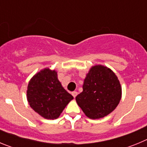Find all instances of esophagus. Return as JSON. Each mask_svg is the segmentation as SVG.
Here are the masks:
<instances>
[{"label": "esophagus", "instance_id": "1", "mask_svg": "<svg viewBox=\"0 0 147 147\" xmlns=\"http://www.w3.org/2000/svg\"><path fill=\"white\" fill-rule=\"evenodd\" d=\"M71 94H72L73 96H74V98H75V97H76V96H77L78 93H77V92H76V91H73L72 93H71Z\"/></svg>", "mask_w": 147, "mask_h": 147}]
</instances>
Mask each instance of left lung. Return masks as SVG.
<instances>
[{
	"label": "left lung",
	"mask_w": 147,
	"mask_h": 147,
	"mask_svg": "<svg viewBox=\"0 0 147 147\" xmlns=\"http://www.w3.org/2000/svg\"><path fill=\"white\" fill-rule=\"evenodd\" d=\"M82 88V92L76 96V103L90 119L107 116L116 108L121 98V86L117 76L102 65L90 68Z\"/></svg>",
	"instance_id": "8db88e82"
}]
</instances>
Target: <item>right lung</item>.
I'll return each mask as SVG.
<instances>
[{"mask_svg":"<svg viewBox=\"0 0 147 147\" xmlns=\"http://www.w3.org/2000/svg\"><path fill=\"white\" fill-rule=\"evenodd\" d=\"M28 105L40 116L57 119L71 100L58 80L57 72L45 67L35 74L28 82L26 90Z\"/></svg>","mask_w":147,"mask_h":147,"instance_id":"right-lung-1","label":"right lung"}]
</instances>
